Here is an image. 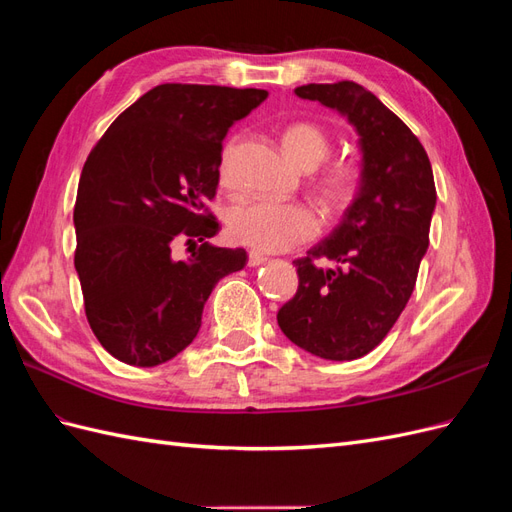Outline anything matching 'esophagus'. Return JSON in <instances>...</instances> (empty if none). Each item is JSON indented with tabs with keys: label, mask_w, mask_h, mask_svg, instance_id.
<instances>
[{
	"label": "esophagus",
	"mask_w": 512,
	"mask_h": 512,
	"mask_svg": "<svg viewBox=\"0 0 512 512\" xmlns=\"http://www.w3.org/2000/svg\"><path fill=\"white\" fill-rule=\"evenodd\" d=\"M265 262H267L265 254H260V252L247 254V265H250V267H260V265H265Z\"/></svg>",
	"instance_id": "34e87169"
}]
</instances>
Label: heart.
<instances>
[{"label": "heart", "instance_id": "1", "mask_svg": "<svg viewBox=\"0 0 512 512\" xmlns=\"http://www.w3.org/2000/svg\"><path fill=\"white\" fill-rule=\"evenodd\" d=\"M282 143L288 156L305 170H314L327 160L331 138L316 123L297 121L282 132ZM237 138L222 147L218 177L222 185L232 181V158ZM359 170L350 162H337L316 179L314 192L324 209H339L352 198ZM228 235L241 245L258 252H286L316 237V215L301 203H271V200H239L226 211Z\"/></svg>", "mask_w": 512, "mask_h": 512}]
</instances>
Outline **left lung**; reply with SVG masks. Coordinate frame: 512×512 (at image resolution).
Instances as JSON below:
<instances>
[{"label": "left lung", "mask_w": 512, "mask_h": 512, "mask_svg": "<svg viewBox=\"0 0 512 512\" xmlns=\"http://www.w3.org/2000/svg\"><path fill=\"white\" fill-rule=\"evenodd\" d=\"M294 94L344 115L363 158L342 222L294 260L299 288L277 312V324L320 359L354 361L382 342L410 299L429 245L436 183L418 138L363 85L309 83ZM327 259L331 270L319 265Z\"/></svg>", "instance_id": "8db88e82"}]
</instances>
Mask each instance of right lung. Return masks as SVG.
I'll return each instance as SVG.
<instances>
[{
  "label": "right lung",
  "mask_w": 512,
  "mask_h": 512,
  "mask_svg": "<svg viewBox=\"0 0 512 512\" xmlns=\"http://www.w3.org/2000/svg\"><path fill=\"white\" fill-rule=\"evenodd\" d=\"M265 89L164 83L126 108L91 149L74 205L76 252L91 331L117 361L153 367L192 344L211 290L241 271V247L207 239L222 141L267 100ZM200 240L188 261L179 239Z\"/></svg>",
  "instance_id": "add662e5"
}]
</instances>
